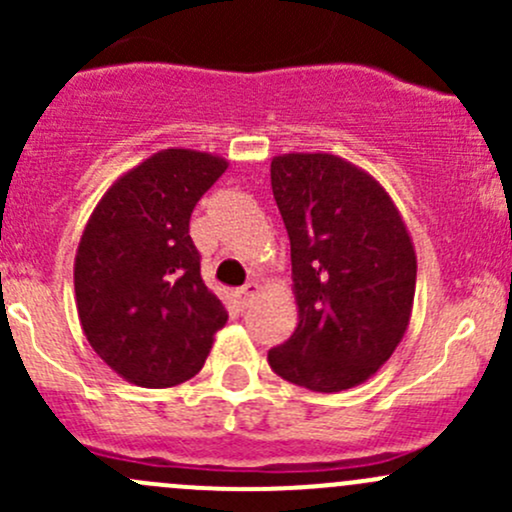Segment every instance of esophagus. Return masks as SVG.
<instances>
[{"label":"esophagus","mask_w":512,"mask_h":512,"mask_svg":"<svg viewBox=\"0 0 512 512\" xmlns=\"http://www.w3.org/2000/svg\"><path fill=\"white\" fill-rule=\"evenodd\" d=\"M260 292H262L260 282H247L245 287L235 289V302L245 309V307H250L257 297H260Z\"/></svg>","instance_id":"esophagus-1"}]
</instances>
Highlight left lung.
I'll list each match as a JSON object with an SVG mask.
<instances>
[{"label": "left lung", "instance_id": "left-lung-1", "mask_svg": "<svg viewBox=\"0 0 512 512\" xmlns=\"http://www.w3.org/2000/svg\"><path fill=\"white\" fill-rule=\"evenodd\" d=\"M272 195L292 247L297 327L267 361L319 394L354 389L396 352L411 322L416 250L384 185L332 153H282Z\"/></svg>", "mask_w": 512, "mask_h": 512}]
</instances>
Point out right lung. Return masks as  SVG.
Segmentation results:
<instances>
[{
    "label": "right lung",
    "instance_id": "right-lung-1",
    "mask_svg": "<svg viewBox=\"0 0 512 512\" xmlns=\"http://www.w3.org/2000/svg\"><path fill=\"white\" fill-rule=\"evenodd\" d=\"M227 160L165 148L118 175L91 213L74 260L91 349L131 384L168 389L203 369L227 309L200 277L190 215Z\"/></svg>",
    "mask_w": 512,
    "mask_h": 512
}]
</instances>
